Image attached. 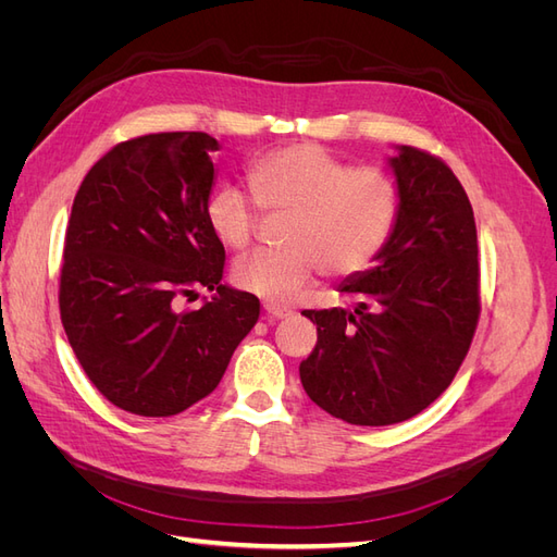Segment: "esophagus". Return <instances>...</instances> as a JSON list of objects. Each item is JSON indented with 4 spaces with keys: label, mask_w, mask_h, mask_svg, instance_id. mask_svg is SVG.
<instances>
[{
    "label": "esophagus",
    "mask_w": 557,
    "mask_h": 557,
    "mask_svg": "<svg viewBox=\"0 0 557 557\" xmlns=\"http://www.w3.org/2000/svg\"><path fill=\"white\" fill-rule=\"evenodd\" d=\"M264 311H267V315H269V318H276V320L293 315V311H290V309H281V307H274V305H267V307H264Z\"/></svg>",
    "instance_id": "esophagus-1"
}]
</instances>
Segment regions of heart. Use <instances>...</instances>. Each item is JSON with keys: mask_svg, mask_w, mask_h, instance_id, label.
<instances>
[{"mask_svg": "<svg viewBox=\"0 0 557 557\" xmlns=\"http://www.w3.org/2000/svg\"><path fill=\"white\" fill-rule=\"evenodd\" d=\"M248 190L267 215H288L281 250L252 252L232 267V283L269 305H290L318 274L350 278L372 269L391 244L399 185L379 166H352L315 144H290L252 160ZM207 223L230 250L252 244L260 213L237 188L207 199Z\"/></svg>", "mask_w": 557, "mask_h": 557, "instance_id": "heart-1", "label": "heart"}]
</instances>
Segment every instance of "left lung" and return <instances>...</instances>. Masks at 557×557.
<instances>
[{
	"label": "left lung",
	"instance_id": "1",
	"mask_svg": "<svg viewBox=\"0 0 557 557\" xmlns=\"http://www.w3.org/2000/svg\"><path fill=\"white\" fill-rule=\"evenodd\" d=\"M401 209L379 264L346 278L352 311H305L318 342L299 364L307 395L350 425L428 409L467 356L481 313L476 223L462 183L428 150L391 158Z\"/></svg>",
	"mask_w": 557,
	"mask_h": 557
}]
</instances>
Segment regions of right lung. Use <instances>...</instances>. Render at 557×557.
I'll return each mask as SVG.
<instances>
[{
	"label": "right lung",
	"mask_w": 557,
	"mask_h": 557,
	"mask_svg": "<svg viewBox=\"0 0 557 557\" xmlns=\"http://www.w3.org/2000/svg\"><path fill=\"white\" fill-rule=\"evenodd\" d=\"M207 132L144 134L83 178L64 234L60 318L92 385L117 409L164 418L221 383L258 323L256 295L221 283L225 248L207 223ZM216 295L181 312L194 288Z\"/></svg>",
	"instance_id": "obj_1"
}]
</instances>
